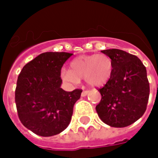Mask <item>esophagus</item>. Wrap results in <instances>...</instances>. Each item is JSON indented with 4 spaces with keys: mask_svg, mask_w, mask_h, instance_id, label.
<instances>
[{
    "mask_svg": "<svg viewBox=\"0 0 158 158\" xmlns=\"http://www.w3.org/2000/svg\"><path fill=\"white\" fill-rule=\"evenodd\" d=\"M89 90H84V91L82 92L81 96H82V97H85V96H86V95H87L88 94H89Z\"/></svg>",
    "mask_w": 158,
    "mask_h": 158,
    "instance_id": "esophagus-1",
    "label": "esophagus"
}]
</instances>
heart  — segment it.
I'll return each mask as SVG.
<instances>
[{"label": "heart", "instance_id": "heart-1", "mask_svg": "<svg viewBox=\"0 0 158 158\" xmlns=\"http://www.w3.org/2000/svg\"><path fill=\"white\" fill-rule=\"evenodd\" d=\"M113 74V62L108 55H80L70 62L69 69H62L60 76L66 82L79 84L80 79L90 86H100L108 81Z\"/></svg>", "mask_w": 158, "mask_h": 158}]
</instances>
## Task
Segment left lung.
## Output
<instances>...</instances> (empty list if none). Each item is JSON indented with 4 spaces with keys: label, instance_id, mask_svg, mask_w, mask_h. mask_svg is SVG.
Listing matches in <instances>:
<instances>
[{
    "label": "left lung",
    "instance_id": "1",
    "mask_svg": "<svg viewBox=\"0 0 158 158\" xmlns=\"http://www.w3.org/2000/svg\"><path fill=\"white\" fill-rule=\"evenodd\" d=\"M113 62V74L103 88L96 106L98 117L114 127L129 126L143 116L148 102L146 67L136 55L118 49L102 50Z\"/></svg>",
    "mask_w": 158,
    "mask_h": 158
}]
</instances>
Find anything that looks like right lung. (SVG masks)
Wrapping results in <instances>:
<instances>
[{"label": "right lung", "mask_w": 158, "mask_h": 158, "mask_svg": "<svg viewBox=\"0 0 158 158\" xmlns=\"http://www.w3.org/2000/svg\"><path fill=\"white\" fill-rule=\"evenodd\" d=\"M73 54L42 53L24 66L15 92L18 117L26 128L41 137L63 132L70 123L82 89L67 92L60 86L61 68Z\"/></svg>", "instance_id": "add662e5"}]
</instances>
